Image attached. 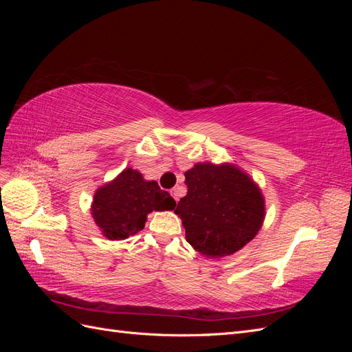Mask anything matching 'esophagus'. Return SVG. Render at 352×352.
<instances>
[{
    "label": "esophagus",
    "mask_w": 352,
    "mask_h": 352,
    "mask_svg": "<svg viewBox=\"0 0 352 352\" xmlns=\"http://www.w3.org/2000/svg\"><path fill=\"white\" fill-rule=\"evenodd\" d=\"M170 194H172V197L175 198L176 202L179 201V188H173L172 190H170Z\"/></svg>",
    "instance_id": "1"
}]
</instances>
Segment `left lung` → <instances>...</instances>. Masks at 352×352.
Wrapping results in <instances>:
<instances>
[{
	"label": "left lung",
	"instance_id": "obj_1",
	"mask_svg": "<svg viewBox=\"0 0 352 352\" xmlns=\"http://www.w3.org/2000/svg\"><path fill=\"white\" fill-rule=\"evenodd\" d=\"M188 192L175 210L186 241L207 258L235 254L263 226L265 204L252 177L232 163H197L185 172Z\"/></svg>",
	"mask_w": 352,
	"mask_h": 352
}]
</instances>
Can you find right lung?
Segmentation results:
<instances>
[{"label":"right lung","mask_w":352,"mask_h":352,"mask_svg":"<svg viewBox=\"0 0 352 352\" xmlns=\"http://www.w3.org/2000/svg\"><path fill=\"white\" fill-rule=\"evenodd\" d=\"M175 206L176 201L155 180H145L138 170L126 167L97 189L91 214L105 238L122 241L142 230L151 211L173 210Z\"/></svg>","instance_id":"right-lung-1"}]
</instances>
